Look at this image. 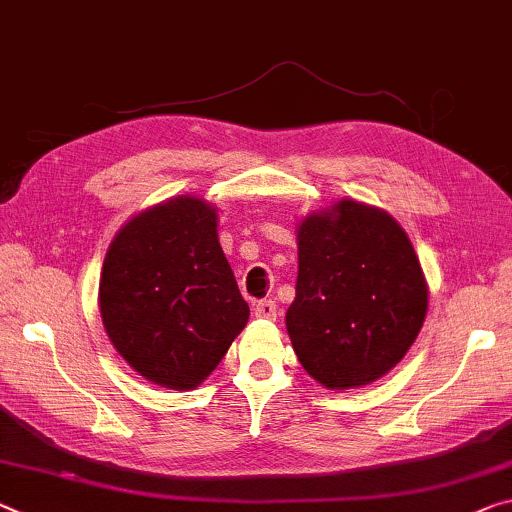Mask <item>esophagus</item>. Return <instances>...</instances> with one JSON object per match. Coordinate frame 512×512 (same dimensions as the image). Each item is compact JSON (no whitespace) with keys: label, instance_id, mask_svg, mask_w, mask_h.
I'll return each mask as SVG.
<instances>
[{"label":"esophagus","instance_id":"obj_1","mask_svg":"<svg viewBox=\"0 0 512 512\" xmlns=\"http://www.w3.org/2000/svg\"><path fill=\"white\" fill-rule=\"evenodd\" d=\"M255 316H259V319H275V316H278V305H275V300H259L255 305Z\"/></svg>","mask_w":512,"mask_h":512}]
</instances>
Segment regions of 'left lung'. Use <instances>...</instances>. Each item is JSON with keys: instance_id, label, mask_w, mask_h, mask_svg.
<instances>
[{"instance_id": "1", "label": "left lung", "mask_w": 512, "mask_h": 512, "mask_svg": "<svg viewBox=\"0 0 512 512\" xmlns=\"http://www.w3.org/2000/svg\"><path fill=\"white\" fill-rule=\"evenodd\" d=\"M426 307L415 248L392 216L342 200L300 223L287 330L321 385L351 389L385 376L417 339Z\"/></svg>"}]
</instances>
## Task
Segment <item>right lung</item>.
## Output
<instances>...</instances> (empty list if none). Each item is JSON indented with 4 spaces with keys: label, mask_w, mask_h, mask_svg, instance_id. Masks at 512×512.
Masks as SVG:
<instances>
[{
    "label": "right lung",
    "mask_w": 512,
    "mask_h": 512,
    "mask_svg": "<svg viewBox=\"0 0 512 512\" xmlns=\"http://www.w3.org/2000/svg\"><path fill=\"white\" fill-rule=\"evenodd\" d=\"M100 314L116 351L150 383L200 385L250 316L214 209L180 196L132 218L104 259Z\"/></svg>",
    "instance_id": "add662e5"
}]
</instances>
